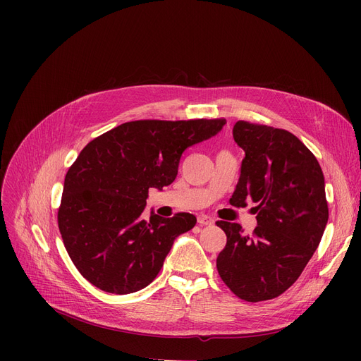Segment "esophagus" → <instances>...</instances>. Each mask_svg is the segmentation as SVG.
I'll use <instances>...</instances> for the list:
<instances>
[{
  "mask_svg": "<svg viewBox=\"0 0 361 361\" xmlns=\"http://www.w3.org/2000/svg\"><path fill=\"white\" fill-rule=\"evenodd\" d=\"M197 222H199V225H200V226L211 225V224H214V218H212V216H209V215H204V214H202V215H199V216H197Z\"/></svg>",
  "mask_w": 361,
  "mask_h": 361,
  "instance_id": "obj_1",
  "label": "esophagus"
}]
</instances>
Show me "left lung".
Here are the masks:
<instances>
[{
	"mask_svg": "<svg viewBox=\"0 0 361 361\" xmlns=\"http://www.w3.org/2000/svg\"><path fill=\"white\" fill-rule=\"evenodd\" d=\"M233 136L244 159L230 203L255 202L257 226L244 235L240 224L216 222L226 234L216 268L237 297L256 302L287 291L316 252L329 216L325 178L314 155L287 130L237 121Z\"/></svg>",
	"mask_w": 361,
	"mask_h": 361,
	"instance_id": "8db88e82",
	"label": "left lung"
}]
</instances>
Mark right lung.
I'll return each instance as SVG.
<instances>
[{"instance_id":"1","label":"right lung","mask_w":361,"mask_h":361,"mask_svg":"<svg viewBox=\"0 0 361 361\" xmlns=\"http://www.w3.org/2000/svg\"><path fill=\"white\" fill-rule=\"evenodd\" d=\"M225 120L124 123L89 142L67 171L59 228L74 267L111 294L136 293L157 278L192 214L143 218L149 188L169 185L183 152L211 139Z\"/></svg>"}]
</instances>
